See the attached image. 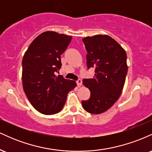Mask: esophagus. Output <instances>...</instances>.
Instances as JSON below:
<instances>
[{"mask_svg": "<svg viewBox=\"0 0 152 152\" xmlns=\"http://www.w3.org/2000/svg\"><path fill=\"white\" fill-rule=\"evenodd\" d=\"M76 83H77L78 86H82V80L81 79H78V81H76Z\"/></svg>", "mask_w": 152, "mask_h": 152, "instance_id": "esophagus-1", "label": "esophagus"}]
</instances>
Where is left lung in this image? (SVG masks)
<instances>
[{
	"label": "left lung",
	"mask_w": 152,
	"mask_h": 152,
	"mask_svg": "<svg viewBox=\"0 0 152 152\" xmlns=\"http://www.w3.org/2000/svg\"><path fill=\"white\" fill-rule=\"evenodd\" d=\"M83 42L87 51V67L94 68L95 74L94 78L83 80L91 96L81 104L88 113L102 114L114 105L121 95L128 71L126 53L107 35L88 36L83 38Z\"/></svg>",
	"instance_id": "1"
}]
</instances>
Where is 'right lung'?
<instances>
[{"mask_svg":"<svg viewBox=\"0 0 152 152\" xmlns=\"http://www.w3.org/2000/svg\"><path fill=\"white\" fill-rule=\"evenodd\" d=\"M71 39L72 36L46 31L35 38L24 54L23 87L29 102L41 114L61 111L68 93L76 86L75 81L55 75L61 66V55Z\"/></svg>","mask_w":152,"mask_h":152,"instance_id":"1","label":"right lung"}]
</instances>
